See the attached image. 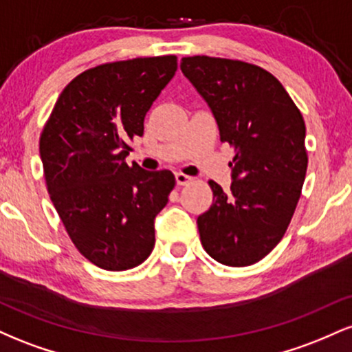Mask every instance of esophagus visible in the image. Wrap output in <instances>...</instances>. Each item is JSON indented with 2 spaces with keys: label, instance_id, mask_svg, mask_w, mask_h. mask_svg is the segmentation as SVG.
I'll return each instance as SVG.
<instances>
[{
  "label": "esophagus",
  "instance_id": "34e87169",
  "mask_svg": "<svg viewBox=\"0 0 352 352\" xmlns=\"http://www.w3.org/2000/svg\"><path fill=\"white\" fill-rule=\"evenodd\" d=\"M175 180H177V184H179V185H187V184H190V182H192V177L185 175V173H175Z\"/></svg>",
  "mask_w": 352,
  "mask_h": 352
}]
</instances>
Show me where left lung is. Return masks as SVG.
<instances>
[{"label": "left lung", "mask_w": 352, "mask_h": 352, "mask_svg": "<svg viewBox=\"0 0 352 352\" xmlns=\"http://www.w3.org/2000/svg\"><path fill=\"white\" fill-rule=\"evenodd\" d=\"M180 69L208 104L221 142L235 148L230 192L208 182L213 204L197 218L200 241L218 263L253 265L280 243L300 200L305 120L280 80L254 64L193 56Z\"/></svg>", "instance_id": "8db88e82"}]
</instances>
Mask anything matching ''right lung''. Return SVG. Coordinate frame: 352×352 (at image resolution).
Listing matches in <instances>:
<instances>
[{"mask_svg": "<svg viewBox=\"0 0 352 352\" xmlns=\"http://www.w3.org/2000/svg\"><path fill=\"white\" fill-rule=\"evenodd\" d=\"M177 71V56L84 71L60 92L39 139L47 192L72 243L91 263L124 272L155 245L153 220L175 185L170 170L129 167V140Z\"/></svg>", "mask_w": 352, "mask_h": 352, "instance_id": "obj_1", "label": "right lung"}]
</instances>
